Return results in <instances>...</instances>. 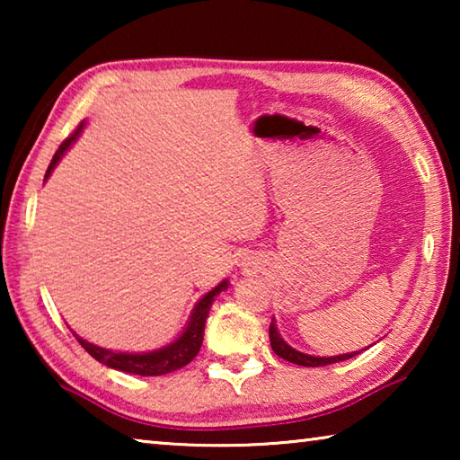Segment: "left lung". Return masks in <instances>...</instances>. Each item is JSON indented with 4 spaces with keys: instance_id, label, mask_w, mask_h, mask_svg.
<instances>
[{
    "instance_id": "1",
    "label": "left lung",
    "mask_w": 460,
    "mask_h": 460,
    "mask_svg": "<svg viewBox=\"0 0 460 460\" xmlns=\"http://www.w3.org/2000/svg\"><path fill=\"white\" fill-rule=\"evenodd\" d=\"M270 342H271V349H274V353L278 357H282V359L290 361V363L302 365V367H324V365L351 359V357L359 355L363 351V349H361V351L332 355V357H314V355H308V353H300V351H296L294 347L288 345V342L282 339V334L278 332V326H276L274 318H271V324H270ZM365 349H367V347H365Z\"/></svg>"
}]
</instances>
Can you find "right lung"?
<instances>
[{"instance_id":"add662e5","label":"right lung","mask_w":460,"mask_h":460,"mask_svg":"<svg viewBox=\"0 0 460 460\" xmlns=\"http://www.w3.org/2000/svg\"><path fill=\"white\" fill-rule=\"evenodd\" d=\"M83 128H84V121L79 128H76V131L71 137L65 139V142L60 144L57 154H54L49 170H46L44 181H49V176L52 174V170L57 168L58 162L62 160V155H65L68 147H71L76 139H79ZM227 288H229V282L227 279H223L219 286H215L211 292H207L205 296H202L197 305H194L192 313L189 316V323H186V326H184V331L178 334L172 342H168V345L160 347V349H154V351H146V353L111 351V349H103V347L95 345V342L84 341L76 332H73V334L76 337V341L81 342L84 351H87L91 357H95L99 363L107 365V367L118 369L123 373H134V376H142V377L166 376V373H172L176 369L184 367V365H189L194 357H197V353L200 351V345H202V337H205V323H207L208 310H211L217 296L227 290Z\"/></svg>"}]
</instances>
